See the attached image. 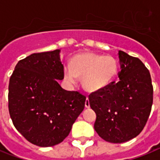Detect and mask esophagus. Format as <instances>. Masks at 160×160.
I'll return each mask as SVG.
<instances>
[{
	"mask_svg": "<svg viewBox=\"0 0 160 160\" xmlns=\"http://www.w3.org/2000/svg\"><path fill=\"white\" fill-rule=\"evenodd\" d=\"M85 107H87V108H89V107H90V103H89V100H88V97H87V99H86Z\"/></svg>",
	"mask_w": 160,
	"mask_h": 160,
	"instance_id": "34e87169",
	"label": "esophagus"
}]
</instances>
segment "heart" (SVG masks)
<instances>
[{"mask_svg":"<svg viewBox=\"0 0 160 160\" xmlns=\"http://www.w3.org/2000/svg\"><path fill=\"white\" fill-rule=\"evenodd\" d=\"M117 72L118 63L113 57L89 53L73 57L70 68L65 70V76L72 84L77 81V77H82L84 88L96 92L111 84Z\"/></svg>","mask_w":160,"mask_h":160,"instance_id":"1","label":"heart"}]
</instances>
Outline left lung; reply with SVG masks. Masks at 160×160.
I'll use <instances>...</instances> for the list:
<instances>
[{"instance_id": "left-lung-1", "label": "left lung", "mask_w": 160, "mask_h": 160, "mask_svg": "<svg viewBox=\"0 0 160 160\" xmlns=\"http://www.w3.org/2000/svg\"><path fill=\"white\" fill-rule=\"evenodd\" d=\"M119 81L89 95L95 112L94 129L107 142L124 143L138 136L149 118L153 88L149 70L136 57L119 51Z\"/></svg>"}]
</instances>
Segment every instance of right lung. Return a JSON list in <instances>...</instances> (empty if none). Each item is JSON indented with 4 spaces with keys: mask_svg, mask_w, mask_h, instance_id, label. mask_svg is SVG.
Masks as SVG:
<instances>
[{
    "mask_svg": "<svg viewBox=\"0 0 160 160\" xmlns=\"http://www.w3.org/2000/svg\"><path fill=\"white\" fill-rule=\"evenodd\" d=\"M60 49L32 53L15 66L8 85V110L17 131L30 143L53 146L68 136L86 96L67 91Z\"/></svg>",
    "mask_w": 160,
    "mask_h": 160,
    "instance_id": "add662e5",
    "label": "right lung"
}]
</instances>
